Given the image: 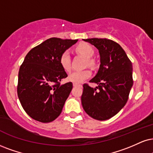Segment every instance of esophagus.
Segmentation results:
<instances>
[{
    "label": "esophagus",
    "mask_w": 153,
    "mask_h": 153,
    "mask_svg": "<svg viewBox=\"0 0 153 153\" xmlns=\"http://www.w3.org/2000/svg\"><path fill=\"white\" fill-rule=\"evenodd\" d=\"M73 86H80V87H82V84H74H74H73Z\"/></svg>",
    "instance_id": "esophagus-1"
}]
</instances>
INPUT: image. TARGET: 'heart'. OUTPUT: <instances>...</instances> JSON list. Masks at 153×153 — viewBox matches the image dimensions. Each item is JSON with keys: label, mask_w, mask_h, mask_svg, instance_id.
Returning <instances> with one entry per match:
<instances>
[{"label": "heart", "mask_w": 153, "mask_h": 153, "mask_svg": "<svg viewBox=\"0 0 153 153\" xmlns=\"http://www.w3.org/2000/svg\"><path fill=\"white\" fill-rule=\"evenodd\" d=\"M76 51L88 59H90L93 56L94 54V48L87 43H80L76 46ZM89 65H93L94 62L91 59H89ZM59 64L62 69L66 71L71 70V56L70 54L68 51H65L62 52L59 57ZM91 76V72L89 69H84V70L75 71L70 74L69 76V80L74 84H81L84 80L87 79Z\"/></svg>", "instance_id": "heart-1"}]
</instances>
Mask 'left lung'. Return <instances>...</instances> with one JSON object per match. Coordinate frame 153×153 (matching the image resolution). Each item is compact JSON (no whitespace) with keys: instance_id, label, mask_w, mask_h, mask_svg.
<instances>
[{"instance_id":"1","label":"left lung","mask_w":153,"mask_h":153,"mask_svg":"<svg viewBox=\"0 0 153 153\" xmlns=\"http://www.w3.org/2000/svg\"><path fill=\"white\" fill-rule=\"evenodd\" d=\"M93 45L100 54L99 69L89 81L92 88L83 85V108L96 120H105L118 114L127 103L133 86L132 62L120 45L106 38L83 39Z\"/></svg>"}]
</instances>
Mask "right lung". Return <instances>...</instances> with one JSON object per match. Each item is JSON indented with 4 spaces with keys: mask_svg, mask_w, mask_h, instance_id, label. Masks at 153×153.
<instances>
[{
    "mask_svg": "<svg viewBox=\"0 0 153 153\" xmlns=\"http://www.w3.org/2000/svg\"><path fill=\"white\" fill-rule=\"evenodd\" d=\"M77 41L52 37L25 56L19 69L17 91L22 108L34 120L50 123L61 114L73 85L60 84L67 74L60 65L59 57Z\"/></svg>",
    "mask_w": 153,
    "mask_h": 153,
    "instance_id": "obj_1",
    "label": "right lung"
}]
</instances>
